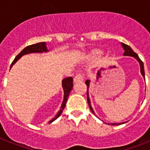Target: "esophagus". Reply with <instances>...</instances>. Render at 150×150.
<instances>
[{"label":"esophagus","instance_id":"obj_1","mask_svg":"<svg viewBox=\"0 0 150 150\" xmlns=\"http://www.w3.org/2000/svg\"><path fill=\"white\" fill-rule=\"evenodd\" d=\"M74 83H78V82L83 81V76L82 74H77L74 79Z\"/></svg>","mask_w":150,"mask_h":150}]
</instances>
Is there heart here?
Segmentation results:
<instances>
[{
  "instance_id": "obj_1",
  "label": "heart",
  "mask_w": 150,
  "mask_h": 150,
  "mask_svg": "<svg viewBox=\"0 0 150 150\" xmlns=\"http://www.w3.org/2000/svg\"><path fill=\"white\" fill-rule=\"evenodd\" d=\"M102 55H103V52L100 51V50H94L91 52V56L93 58H97V57H99Z\"/></svg>"
}]
</instances>
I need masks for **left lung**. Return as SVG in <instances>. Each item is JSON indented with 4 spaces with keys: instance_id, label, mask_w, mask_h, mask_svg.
Returning a JSON list of instances; mask_svg holds the SVG:
<instances>
[{
    "instance_id": "left-lung-1",
    "label": "left lung",
    "mask_w": 150,
    "mask_h": 150,
    "mask_svg": "<svg viewBox=\"0 0 150 150\" xmlns=\"http://www.w3.org/2000/svg\"><path fill=\"white\" fill-rule=\"evenodd\" d=\"M121 45H122V46L123 50H125L124 53H123V55H124V56L133 57V58H134V59L139 62V64H140V73H141V75L143 76L144 79H145V72H144V63H143L142 61L140 60V58H139L138 55H137V54L135 53L133 51V50H132V49L129 46H128V45H126V44H125V43H121ZM86 86H87V101H88V106H89L90 110H91V112H93L94 114H95V112H94L93 109H92V107H91V101H90L89 95H88V88H89V86H90L89 79H87L86 81ZM126 122H121V123H111V124L108 123V125H119L124 124V123H126ZM106 124H107V123H106Z\"/></svg>"
}]
</instances>
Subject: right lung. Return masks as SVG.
I'll return each instance as SVG.
<instances>
[{
    "mask_svg": "<svg viewBox=\"0 0 150 150\" xmlns=\"http://www.w3.org/2000/svg\"><path fill=\"white\" fill-rule=\"evenodd\" d=\"M50 50L47 49L46 47V43L45 42H42V43H36V44L30 45V46H27L25 48L22 50V51L20 53L18 54L16 57L15 58V59L13 60V62H12L11 65H10V68L13 67V65L18 59H20L21 57L25 55H27V54H30V53H43V52H47ZM62 88L64 90V99L63 102H62V104L61 106L60 110L58 112V113L56 114V116H55V118H53L52 120H50L49 122V123L52 122L53 121H55L57 118H59L60 116V115L62 114V111H63L64 108L65 107L66 103H67V98H68L69 95H70V92L72 90L73 88V78L72 77H67L65 79H64L62 80Z\"/></svg>",
    "mask_w": 150,
    "mask_h": 150,
    "instance_id": "right-lung-1",
    "label": "right lung"
}]
</instances>
